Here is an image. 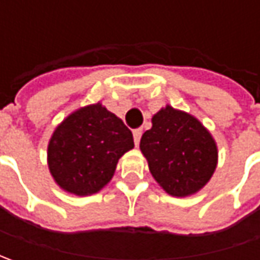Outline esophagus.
I'll use <instances>...</instances> for the list:
<instances>
[{"instance_id":"obj_1","label":"esophagus","mask_w":260,"mask_h":260,"mask_svg":"<svg viewBox=\"0 0 260 260\" xmlns=\"http://www.w3.org/2000/svg\"><path fill=\"white\" fill-rule=\"evenodd\" d=\"M142 135H143V130H142V128H136V130H133V137H135L136 146L140 143V139H142Z\"/></svg>"}]
</instances>
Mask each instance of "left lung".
<instances>
[{"instance_id": "1", "label": "left lung", "mask_w": 260, "mask_h": 260, "mask_svg": "<svg viewBox=\"0 0 260 260\" xmlns=\"http://www.w3.org/2000/svg\"><path fill=\"white\" fill-rule=\"evenodd\" d=\"M140 150L156 182L174 197L198 192L214 174L218 157L214 139L204 125L171 105L153 115Z\"/></svg>"}]
</instances>
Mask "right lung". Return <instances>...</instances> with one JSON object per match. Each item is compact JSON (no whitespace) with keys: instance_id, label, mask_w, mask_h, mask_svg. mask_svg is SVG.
<instances>
[{"instance_id":"1","label":"right lung","mask_w":260,"mask_h":260,"mask_svg":"<svg viewBox=\"0 0 260 260\" xmlns=\"http://www.w3.org/2000/svg\"><path fill=\"white\" fill-rule=\"evenodd\" d=\"M133 147L132 132L117 115L100 103L88 105L56 127L47 147L49 171L68 192L95 194L110 182L118 159Z\"/></svg>"}]
</instances>
